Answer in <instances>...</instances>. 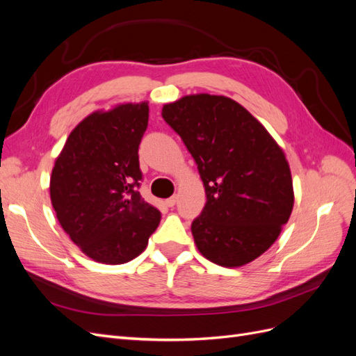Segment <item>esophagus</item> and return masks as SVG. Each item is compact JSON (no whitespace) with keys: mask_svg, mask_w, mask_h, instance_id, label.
I'll use <instances>...</instances> for the list:
<instances>
[{"mask_svg":"<svg viewBox=\"0 0 356 356\" xmlns=\"http://www.w3.org/2000/svg\"><path fill=\"white\" fill-rule=\"evenodd\" d=\"M177 200H178V197L177 196H172V197H169V199H166V207H169V208H174L175 204H177Z\"/></svg>","mask_w":356,"mask_h":356,"instance_id":"34e87169","label":"esophagus"}]
</instances>
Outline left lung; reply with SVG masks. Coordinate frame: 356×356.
Returning a JSON list of instances; mask_svg holds the SVG:
<instances>
[{"instance_id":"8db88e82","label":"left lung","mask_w":356,"mask_h":356,"mask_svg":"<svg viewBox=\"0 0 356 356\" xmlns=\"http://www.w3.org/2000/svg\"><path fill=\"white\" fill-rule=\"evenodd\" d=\"M163 120L195 159L207 203L191 222L209 261L238 267L277 239L294 204L285 154L264 126L225 96L190 95L168 104Z\"/></svg>"}]
</instances>
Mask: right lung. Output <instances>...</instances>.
<instances>
[{
	"label": "right lung",
	"mask_w": 356,
	"mask_h": 356,
	"mask_svg": "<svg viewBox=\"0 0 356 356\" xmlns=\"http://www.w3.org/2000/svg\"><path fill=\"white\" fill-rule=\"evenodd\" d=\"M148 104L93 113L70 134L50 178V199L70 239L92 260L123 264L141 254L160 222L141 188L138 149Z\"/></svg>",
	"instance_id": "obj_1"
}]
</instances>
